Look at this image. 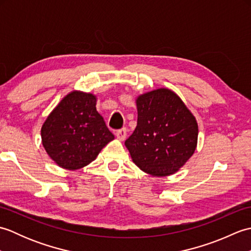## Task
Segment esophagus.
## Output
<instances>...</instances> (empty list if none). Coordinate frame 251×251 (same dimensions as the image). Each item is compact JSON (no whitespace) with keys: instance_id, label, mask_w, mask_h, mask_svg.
<instances>
[{"instance_id":"1","label":"esophagus","mask_w":251,"mask_h":251,"mask_svg":"<svg viewBox=\"0 0 251 251\" xmlns=\"http://www.w3.org/2000/svg\"><path fill=\"white\" fill-rule=\"evenodd\" d=\"M127 136V129L126 128H122L120 130L116 131V137L117 139L121 140V141H124L125 138Z\"/></svg>"}]
</instances>
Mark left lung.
I'll return each instance as SVG.
<instances>
[{"label": "left lung", "mask_w": 251, "mask_h": 251, "mask_svg": "<svg viewBox=\"0 0 251 251\" xmlns=\"http://www.w3.org/2000/svg\"><path fill=\"white\" fill-rule=\"evenodd\" d=\"M137 127L125 141L132 162L152 177L179 172L197 147L199 125L179 96L157 88L136 98Z\"/></svg>", "instance_id": "left-lung-1"}]
</instances>
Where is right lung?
I'll list each match as a JSON object with an SVG mask.
<instances>
[{"instance_id":"add662e5","label":"right lung","mask_w":251,"mask_h":251,"mask_svg":"<svg viewBox=\"0 0 251 251\" xmlns=\"http://www.w3.org/2000/svg\"><path fill=\"white\" fill-rule=\"evenodd\" d=\"M96 104L94 94L72 90L46 117L41 128L42 145L59 167L76 170L87 166L114 139Z\"/></svg>"}]
</instances>
